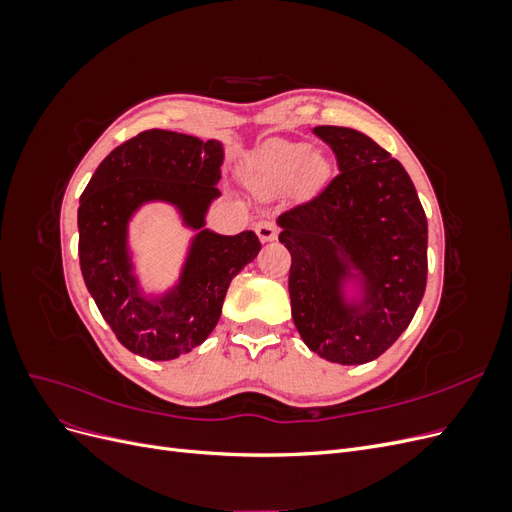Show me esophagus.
I'll use <instances>...</instances> for the list:
<instances>
[{"label":"esophagus","mask_w":512,"mask_h":512,"mask_svg":"<svg viewBox=\"0 0 512 512\" xmlns=\"http://www.w3.org/2000/svg\"><path fill=\"white\" fill-rule=\"evenodd\" d=\"M254 228H256V235H258V239H260L262 243H269V241H273V239L277 237V228H275V224L269 222V220L258 222Z\"/></svg>","instance_id":"esophagus-1"}]
</instances>
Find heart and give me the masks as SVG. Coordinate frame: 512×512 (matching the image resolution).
<instances>
[{"instance_id": "1", "label": "heart", "mask_w": 512, "mask_h": 512, "mask_svg": "<svg viewBox=\"0 0 512 512\" xmlns=\"http://www.w3.org/2000/svg\"><path fill=\"white\" fill-rule=\"evenodd\" d=\"M324 168L327 162L316 153L309 156L305 143L275 141L260 151L250 179L258 188H286L297 181L299 175L305 183L318 181Z\"/></svg>"}]
</instances>
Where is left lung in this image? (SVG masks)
<instances>
[{
    "mask_svg": "<svg viewBox=\"0 0 512 512\" xmlns=\"http://www.w3.org/2000/svg\"><path fill=\"white\" fill-rule=\"evenodd\" d=\"M339 175L284 211L292 320L305 346L339 365L378 359L408 329L427 284V218L406 168L363 132L318 126ZM362 282L348 302L345 282Z\"/></svg>",
    "mask_w": 512,
    "mask_h": 512,
    "instance_id": "left-lung-1",
    "label": "left lung"
}]
</instances>
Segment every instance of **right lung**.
<instances>
[{"label": "right lung", "mask_w": 512, "mask_h": 512, "mask_svg": "<svg viewBox=\"0 0 512 512\" xmlns=\"http://www.w3.org/2000/svg\"><path fill=\"white\" fill-rule=\"evenodd\" d=\"M220 141L145 130L113 149L87 183L79 207L83 280L119 342L149 361H170L200 346L222 314L226 290L260 252L256 232L218 235L205 228L220 196ZM151 199L178 207L197 230L180 282L162 298H145L127 250L131 215Z\"/></svg>", "instance_id": "add662e5"}]
</instances>
